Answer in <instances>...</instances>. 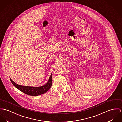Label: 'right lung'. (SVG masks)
<instances>
[{
    "label": "right lung",
    "instance_id": "1",
    "mask_svg": "<svg viewBox=\"0 0 122 122\" xmlns=\"http://www.w3.org/2000/svg\"><path fill=\"white\" fill-rule=\"evenodd\" d=\"M52 75L51 74L48 82L45 85L40 87H32L19 85L14 82L11 78L10 79L14 86L23 93L29 95L37 96L45 93L50 89L52 86Z\"/></svg>",
    "mask_w": 122,
    "mask_h": 122
}]
</instances>
